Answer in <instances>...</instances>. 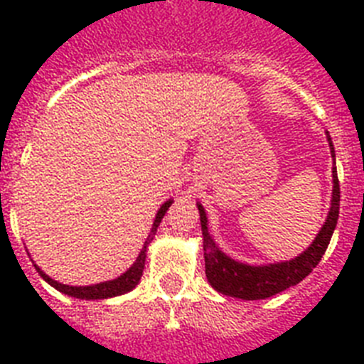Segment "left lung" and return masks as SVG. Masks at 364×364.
Instances as JSON below:
<instances>
[{
	"label": "left lung",
	"mask_w": 364,
	"mask_h": 364,
	"mask_svg": "<svg viewBox=\"0 0 364 364\" xmlns=\"http://www.w3.org/2000/svg\"><path fill=\"white\" fill-rule=\"evenodd\" d=\"M330 149L333 156L332 139L328 136ZM333 176V192H332V206H330L328 218L323 225L314 243L310 245L299 257L287 263L268 264V267H250V264L237 263L230 259L228 255L223 254L215 247L214 239L208 234L206 228V214L203 206L198 205L199 219H201L203 230V250H205V274L206 279L218 292L230 297H239V299H267V297L276 296L287 288L294 287L310 272L317 267L323 254L328 248L330 239H332L333 230H336L337 219H339V201H341V192H339V179H337V168H332Z\"/></svg>",
	"instance_id": "left-lung-1"
}]
</instances>
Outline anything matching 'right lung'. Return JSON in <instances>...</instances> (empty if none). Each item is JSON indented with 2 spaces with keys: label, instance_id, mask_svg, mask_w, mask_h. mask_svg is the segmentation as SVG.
<instances>
[{
  "label": "right lung",
  "instance_id": "add662e5",
  "mask_svg": "<svg viewBox=\"0 0 364 364\" xmlns=\"http://www.w3.org/2000/svg\"><path fill=\"white\" fill-rule=\"evenodd\" d=\"M172 201H166L165 205L159 208L158 215H156V219H154V225H152V230H150V235L146 237L145 245H143L141 252H139V255H137L136 263L132 264V267L129 268V270L123 274V276H119L117 279L114 281H107V283H100V284H92V287H68V284H61L58 283V281L50 279V277L45 274V272L39 270L38 267H36V270L39 272V276L43 277L45 281H47L48 284H52V287L55 288V290H60V292L67 294V296L70 297H77V299H107V297H114V296H121V294H127L130 292L132 288H136V284L139 283V279H141L143 276V268H145V257H146V245L152 241V237L156 235V230H158L159 223H161L163 215H165V212L168 210V206Z\"/></svg>",
  "mask_w": 364,
  "mask_h": 364
}]
</instances>
